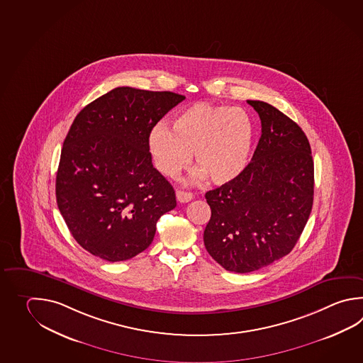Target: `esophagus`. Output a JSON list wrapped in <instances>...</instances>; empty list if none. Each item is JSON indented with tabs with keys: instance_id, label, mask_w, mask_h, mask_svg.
Listing matches in <instances>:
<instances>
[{
	"instance_id": "1",
	"label": "esophagus",
	"mask_w": 363,
	"mask_h": 363,
	"mask_svg": "<svg viewBox=\"0 0 363 363\" xmlns=\"http://www.w3.org/2000/svg\"><path fill=\"white\" fill-rule=\"evenodd\" d=\"M176 196H177L178 201H181V203H187V201H190L194 198L193 194L189 193V191H184V190H177L176 191Z\"/></svg>"
}]
</instances>
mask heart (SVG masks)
Here are the masks:
<instances>
[{
	"label": "heart",
	"mask_w": 363,
	"mask_h": 363,
	"mask_svg": "<svg viewBox=\"0 0 363 363\" xmlns=\"http://www.w3.org/2000/svg\"><path fill=\"white\" fill-rule=\"evenodd\" d=\"M253 143V124L240 107L198 102L178 111L172 130L156 125L148 137V148L156 168L168 177L190 164L199 168L200 177L225 185L245 172Z\"/></svg>",
	"instance_id": "heart-1"
}]
</instances>
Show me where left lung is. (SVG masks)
<instances>
[{"mask_svg": "<svg viewBox=\"0 0 363 363\" xmlns=\"http://www.w3.org/2000/svg\"><path fill=\"white\" fill-rule=\"evenodd\" d=\"M261 137L245 172L206 194L211 220L208 253L223 269L251 273L292 251L311 216L314 163L311 145L294 120L262 101Z\"/></svg>", "mask_w": 363, "mask_h": 363, "instance_id": "1", "label": "left lung"}]
</instances>
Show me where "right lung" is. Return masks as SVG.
Returning <instances> with one entry per match:
<instances>
[{"instance_id": "right-lung-1", "label": "right lung", "mask_w": 363, "mask_h": 363, "mask_svg": "<svg viewBox=\"0 0 363 363\" xmlns=\"http://www.w3.org/2000/svg\"><path fill=\"white\" fill-rule=\"evenodd\" d=\"M185 96L120 86L85 106L60 154L55 195L74 240L99 259L125 261L154 240L156 222L177 206L156 170L148 137Z\"/></svg>"}]
</instances>
